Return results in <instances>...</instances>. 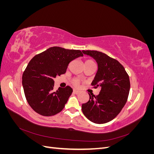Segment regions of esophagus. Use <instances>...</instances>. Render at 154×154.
<instances>
[{
	"label": "esophagus",
	"mask_w": 154,
	"mask_h": 154,
	"mask_svg": "<svg viewBox=\"0 0 154 154\" xmlns=\"http://www.w3.org/2000/svg\"><path fill=\"white\" fill-rule=\"evenodd\" d=\"M73 92L74 93V94H79V93L80 92V91H78V90H76V89H74V90H73Z\"/></svg>",
	"instance_id": "esophagus-1"
}]
</instances>
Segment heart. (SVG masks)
Instances as JSON below:
<instances>
[{"label": "heart", "mask_w": 154, "mask_h": 154, "mask_svg": "<svg viewBox=\"0 0 154 154\" xmlns=\"http://www.w3.org/2000/svg\"><path fill=\"white\" fill-rule=\"evenodd\" d=\"M94 62L92 61V60H88L85 62V63H94ZM80 80H79L78 78H74L73 80H72V83L73 84V85H74L75 87H78L79 85H80Z\"/></svg>", "instance_id": "heart-1"}]
</instances>
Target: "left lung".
I'll use <instances>...</instances> for the list:
<instances>
[{"label": "left lung", "mask_w": 154, "mask_h": 154, "mask_svg": "<svg viewBox=\"0 0 154 154\" xmlns=\"http://www.w3.org/2000/svg\"><path fill=\"white\" fill-rule=\"evenodd\" d=\"M94 58L98 66L91 85L101 87L100 94L91 95L89 100L82 104V110L91 122L103 124L114 119L127 101L130 83L127 72L118 60L97 51H83Z\"/></svg>", "instance_id": "1"}]
</instances>
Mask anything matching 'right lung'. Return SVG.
Returning a JSON list of instances; mask_svg holds the SVG:
<instances>
[{
    "instance_id": "right-lung-1",
    "label": "right lung",
    "mask_w": 154,
    "mask_h": 154,
    "mask_svg": "<svg viewBox=\"0 0 154 154\" xmlns=\"http://www.w3.org/2000/svg\"><path fill=\"white\" fill-rule=\"evenodd\" d=\"M83 56L80 50L52 47L30 60L23 73L22 85L26 98L36 112L51 116L63 110L72 88L59 87L55 91L53 79L66 73L69 63Z\"/></svg>"
}]
</instances>
